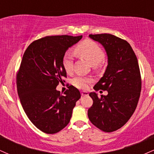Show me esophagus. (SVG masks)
<instances>
[{"label":"esophagus","mask_w":154,"mask_h":154,"mask_svg":"<svg viewBox=\"0 0 154 154\" xmlns=\"http://www.w3.org/2000/svg\"><path fill=\"white\" fill-rule=\"evenodd\" d=\"M81 95H82V96H84V95H88V93L86 91H82L81 92Z\"/></svg>","instance_id":"obj_1"}]
</instances>
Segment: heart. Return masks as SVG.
<instances>
[{
  "label": "heart",
  "mask_w": 154,
  "mask_h": 154,
  "mask_svg": "<svg viewBox=\"0 0 154 154\" xmlns=\"http://www.w3.org/2000/svg\"><path fill=\"white\" fill-rule=\"evenodd\" d=\"M75 52L81 57L88 60L92 66H96L103 61L105 54L100 45L92 40H85L75 48ZM62 64L67 73L72 72L73 67V56L69 52H66L63 56ZM91 82L89 78L83 76L74 77L72 82L74 86L79 89H85Z\"/></svg>",
  "instance_id": "b5f03b06"
}]
</instances>
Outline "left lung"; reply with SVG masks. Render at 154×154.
Segmentation results:
<instances>
[{
    "instance_id": "left-lung-1",
    "label": "left lung",
    "mask_w": 154,
    "mask_h": 154,
    "mask_svg": "<svg viewBox=\"0 0 154 154\" xmlns=\"http://www.w3.org/2000/svg\"><path fill=\"white\" fill-rule=\"evenodd\" d=\"M105 48L108 65L103 76L93 88L108 91L107 95L89 94L93 100L88 109L90 121L103 132H111L124 126L130 119L138 103L141 77L138 62L126 40L111 34L90 35Z\"/></svg>"
}]
</instances>
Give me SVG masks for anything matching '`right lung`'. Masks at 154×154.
<instances>
[{"label":"right lung","instance_id":"1","mask_svg":"<svg viewBox=\"0 0 154 154\" xmlns=\"http://www.w3.org/2000/svg\"><path fill=\"white\" fill-rule=\"evenodd\" d=\"M82 38L46 36L32 42L23 55L17 75V92L27 117L45 133H56L68 125L81 97L72 85L63 95L56 88L66 77L62 64L65 53Z\"/></svg>","mask_w":154,"mask_h":154}]
</instances>
